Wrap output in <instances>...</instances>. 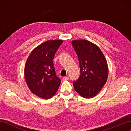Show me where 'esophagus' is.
<instances>
[{
	"label": "esophagus",
	"instance_id": "1",
	"mask_svg": "<svg viewBox=\"0 0 131 131\" xmlns=\"http://www.w3.org/2000/svg\"><path fill=\"white\" fill-rule=\"evenodd\" d=\"M69 79V78L67 77H64L62 78V80L63 81H65V80H68Z\"/></svg>",
	"mask_w": 131,
	"mask_h": 131
}]
</instances>
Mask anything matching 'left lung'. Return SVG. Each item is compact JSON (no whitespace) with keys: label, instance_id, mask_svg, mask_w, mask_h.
Masks as SVG:
<instances>
[{"label":"left lung","instance_id":"left-lung-1","mask_svg":"<svg viewBox=\"0 0 131 131\" xmlns=\"http://www.w3.org/2000/svg\"><path fill=\"white\" fill-rule=\"evenodd\" d=\"M72 45L78 57L80 75L74 81L75 90L85 99L96 96L107 81V61L99 47L91 41L74 40Z\"/></svg>","mask_w":131,"mask_h":131}]
</instances>
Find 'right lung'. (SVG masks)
<instances>
[{
	"label": "right lung",
	"mask_w": 131,
	"mask_h": 131,
	"mask_svg": "<svg viewBox=\"0 0 131 131\" xmlns=\"http://www.w3.org/2000/svg\"><path fill=\"white\" fill-rule=\"evenodd\" d=\"M62 40H51L40 44L31 51L25 66V79L31 92L44 99L57 92L61 80L54 70L53 60Z\"/></svg>",
	"instance_id": "obj_1"
}]
</instances>
